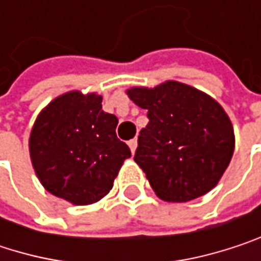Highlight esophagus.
Here are the masks:
<instances>
[{"label": "esophagus", "mask_w": 261, "mask_h": 261, "mask_svg": "<svg viewBox=\"0 0 261 261\" xmlns=\"http://www.w3.org/2000/svg\"><path fill=\"white\" fill-rule=\"evenodd\" d=\"M128 146H130L131 152L134 154L136 152V148H137V139H131L130 142H128Z\"/></svg>", "instance_id": "obj_1"}]
</instances>
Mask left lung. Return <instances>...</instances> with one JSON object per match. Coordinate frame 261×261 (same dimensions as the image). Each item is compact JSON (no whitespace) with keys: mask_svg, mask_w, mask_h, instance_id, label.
<instances>
[{"mask_svg":"<svg viewBox=\"0 0 261 261\" xmlns=\"http://www.w3.org/2000/svg\"><path fill=\"white\" fill-rule=\"evenodd\" d=\"M130 99L148 110L134 162L155 195L168 202H187L210 192L234 152V130L221 104L178 81L152 89L131 87Z\"/></svg>","mask_w":261,"mask_h":261,"instance_id":"1","label":"left lung"}]
</instances>
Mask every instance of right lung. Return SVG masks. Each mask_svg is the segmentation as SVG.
I'll use <instances>...</instances> for the list:
<instances>
[{
    "label": "right lung",
    "mask_w": 261,
    "mask_h": 261,
    "mask_svg": "<svg viewBox=\"0 0 261 261\" xmlns=\"http://www.w3.org/2000/svg\"><path fill=\"white\" fill-rule=\"evenodd\" d=\"M101 102V95L79 90L57 96L39 113L28 140L39 181L75 205L104 198L131 157L116 136L118 118L106 113Z\"/></svg>",
    "instance_id": "obj_1"
}]
</instances>
